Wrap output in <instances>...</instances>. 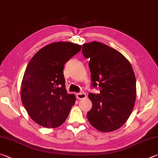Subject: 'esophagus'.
I'll list each match as a JSON object with an SVG mask.
<instances>
[{"label": "esophagus", "instance_id": "obj_1", "mask_svg": "<svg viewBox=\"0 0 158 158\" xmlns=\"http://www.w3.org/2000/svg\"><path fill=\"white\" fill-rule=\"evenodd\" d=\"M76 95H77V98L78 99V100H82V99H84L86 98V95H85L84 93H77Z\"/></svg>", "mask_w": 158, "mask_h": 158}]
</instances>
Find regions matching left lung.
Here are the masks:
<instances>
[{
	"label": "left lung",
	"mask_w": 158,
	"mask_h": 158,
	"mask_svg": "<svg viewBox=\"0 0 158 158\" xmlns=\"http://www.w3.org/2000/svg\"><path fill=\"white\" fill-rule=\"evenodd\" d=\"M82 53L89 58L92 85L99 94L89 93L93 106L87 113L90 123L102 132L123 125L135 106L136 78L130 61L118 51L102 42L83 44Z\"/></svg>",
	"instance_id": "1"
}]
</instances>
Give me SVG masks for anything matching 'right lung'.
<instances>
[{
    "label": "right lung",
    "mask_w": 158,
    "mask_h": 158,
    "mask_svg": "<svg viewBox=\"0 0 158 158\" xmlns=\"http://www.w3.org/2000/svg\"><path fill=\"white\" fill-rule=\"evenodd\" d=\"M81 45L53 42L42 47L29 61L21 85V98L36 123L47 128L62 125L76 98L65 85V63L78 53Z\"/></svg>",
    "instance_id": "obj_1"
}]
</instances>
